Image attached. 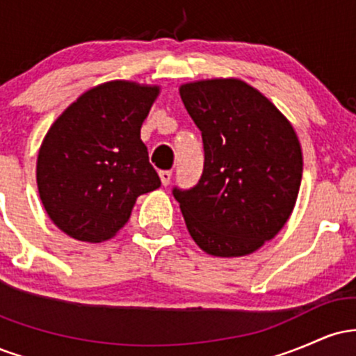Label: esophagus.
<instances>
[{
    "instance_id": "obj_1",
    "label": "esophagus",
    "mask_w": 356,
    "mask_h": 356,
    "mask_svg": "<svg viewBox=\"0 0 356 356\" xmlns=\"http://www.w3.org/2000/svg\"><path fill=\"white\" fill-rule=\"evenodd\" d=\"M159 175H161L162 184H164V186H169L170 179H172V170H161Z\"/></svg>"
}]
</instances>
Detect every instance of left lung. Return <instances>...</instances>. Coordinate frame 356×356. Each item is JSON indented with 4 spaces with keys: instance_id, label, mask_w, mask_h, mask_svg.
<instances>
[{
    "instance_id": "left-lung-1",
    "label": "left lung",
    "mask_w": 356,
    "mask_h": 356,
    "mask_svg": "<svg viewBox=\"0 0 356 356\" xmlns=\"http://www.w3.org/2000/svg\"><path fill=\"white\" fill-rule=\"evenodd\" d=\"M179 93L204 144L197 186L172 191L189 234L211 256L251 254L295 209L303 175L295 129L243 80L191 81Z\"/></svg>"
}]
</instances>
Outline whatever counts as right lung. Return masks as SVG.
I'll return each mask as SVG.
<instances>
[{"label":"right lung","mask_w":356,"mask_h":356,"mask_svg":"<svg viewBox=\"0 0 356 356\" xmlns=\"http://www.w3.org/2000/svg\"><path fill=\"white\" fill-rule=\"evenodd\" d=\"M161 93L157 85L112 80L87 90L53 122L36 161L48 218L85 243L117 234L137 197L161 187L140 127Z\"/></svg>","instance_id":"obj_1"}]
</instances>
